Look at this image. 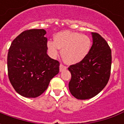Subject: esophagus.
I'll use <instances>...</instances> for the list:
<instances>
[{
	"mask_svg": "<svg viewBox=\"0 0 124 124\" xmlns=\"http://www.w3.org/2000/svg\"><path fill=\"white\" fill-rule=\"evenodd\" d=\"M66 69H67V67L64 66L62 64H61L60 65V72H62V71L66 70Z\"/></svg>",
	"mask_w": 124,
	"mask_h": 124,
	"instance_id": "1",
	"label": "esophagus"
}]
</instances>
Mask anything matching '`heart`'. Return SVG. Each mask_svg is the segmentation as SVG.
I'll use <instances>...</instances> for the list:
<instances>
[{"instance_id": "heart-1", "label": "heart", "mask_w": 124, "mask_h": 124, "mask_svg": "<svg viewBox=\"0 0 124 124\" xmlns=\"http://www.w3.org/2000/svg\"><path fill=\"white\" fill-rule=\"evenodd\" d=\"M46 46L52 58H56L59 54V49H61L62 57L65 62L69 64H76L88 55L92 40L88 36L80 33L62 31L54 36V42L48 41Z\"/></svg>"}]
</instances>
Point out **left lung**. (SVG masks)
I'll return each instance as SVG.
<instances>
[{
  "label": "left lung",
  "instance_id": "obj_1",
  "mask_svg": "<svg viewBox=\"0 0 124 124\" xmlns=\"http://www.w3.org/2000/svg\"><path fill=\"white\" fill-rule=\"evenodd\" d=\"M91 34L93 44L88 55L82 62L68 68L72 76L69 90L78 100L96 96L106 86L110 76L111 49L99 34Z\"/></svg>",
  "mask_w": 124,
  "mask_h": 124
}]
</instances>
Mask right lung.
<instances>
[{
	"mask_svg": "<svg viewBox=\"0 0 124 124\" xmlns=\"http://www.w3.org/2000/svg\"><path fill=\"white\" fill-rule=\"evenodd\" d=\"M46 34L44 29L24 31L12 41L8 50L10 82L16 92L26 98L40 96L59 72V62L47 54Z\"/></svg>",
	"mask_w": 124,
	"mask_h": 124,
	"instance_id": "obj_1",
	"label": "right lung"
}]
</instances>
